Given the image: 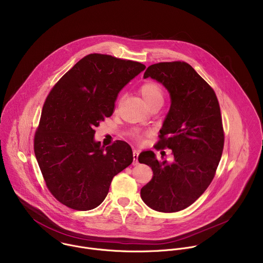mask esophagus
Here are the masks:
<instances>
[{
    "instance_id": "34e87169",
    "label": "esophagus",
    "mask_w": 263,
    "mask_h": 263,
    "mask_svg": "<svg viewBox=\"0 0 263 263\" xmlns=\"http://www.w3.org/2000/svg\"><path fill=\"white\" fill-rule=\"evenodd\" d=\"M139 154H140V152H139L138 150H134V151H133V156H134V161H133V164H134V165H137V164L139 163V161H138V157H139Z\"/></svg>"
}]
</instances>
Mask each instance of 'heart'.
<instances>
[{"instance_id": "heart-1", "label": "heart", "mask_w": 263, "mask_h": 263, "mask_svg": "<svg viewBox=\"0 0 263 263\" xmlns=\"http://www.w3.org/2000/svg\"><path fill=\"white\" fill-rule=\"evenodd\" d=\"M139 91L149 107L156 103L162 104V102H163V99H164L163 89H162L161 85L159 83H157L156 81L148 80V81L143 82L139 87ZM147 135H148L147 133H144L139 129H136L134 132L135 139L140 142H142Z\"/></svg>"}]
</instances>
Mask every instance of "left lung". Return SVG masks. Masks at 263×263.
Wrapping results in <instances>:
<instances>
[{
    "label": "left lung",
    "mask_w": 263,
    "mask_h": 263,
    "mask_svg": "<svg viewBox=\"0 0 263 263\" xmlns=\"http://www.w3.org/2000/svg\"><path fill=\"white\" fill-rule=\"evenodd\" d=\"M148 77L171 96L156 149H172L175 161H159L152 151L140 154L139 162L153 171L141 197L155 211L174 213L192 204L215 177L224 147L221 111L214 89L185 62L151 65L144 74Z\"/></svg>",
    "instance_id": "left-lung-1"
}]
</instances>
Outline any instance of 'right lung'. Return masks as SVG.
<instances>
[{"instance_id":"add662e5","label":"right lung","mask_w":263,"mask_h":263,"mask_svg":"<svg viewBox=\"0 0 263 263\" xmlns=\"http://www.w3.org/2000/svg\"><path fill=\"white\" fill-rule=\"evenodd\" d=\"M141 63L108 54L81 59L47 96L34 137V151L50 193L77 211L99 206L114 176L134 160L130 146L101 147L95 127L110 117L119 91L145 70Z\"/></svg>"}]
</instances>
